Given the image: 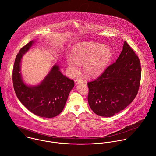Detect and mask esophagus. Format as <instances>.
<instances>
[{
  "mask_svg": "<svg viewBox=\"0 0 156 156\" xmlns=\"http://www.w3.org/2000/svg\"><path fill=\"white\" fill-rule=\"evenodd\" d=\"M83 82V80H80V79H76V80L75 81V84H80V83H82Z\"/></svg>",
  "mask_w": 156,
  "mask_h": 156,
  "instance_id": "esophagus-1",
  "label": "esophagus"
}]
</instances>
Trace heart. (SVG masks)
<instances>
[{"instance_id":"heart-1","label":"heart","mask_w":156,"mask_h":156,"mask_svg":"<svg viewBox=\"0 0 156 156\" xmlns=\"http://www.w3.org/2000/svg\"><path fill=\"white\" fill-rule=\"evenodd\" d=\"M72 56L68 57L66 62L72 73L78 70V63H83L85 73L90 76L101 74L109 63L112 52L107 46L101 44L84 42L76 45L72 51Z\"/></svg>"}]
</instances>
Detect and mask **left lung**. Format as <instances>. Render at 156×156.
<instances>
[{
  "mask_svg": "<svg viewBox=\"0 0 156 156\" xmlns=\"http://www.w3.org/2000/svg\"><path fill=\"white\" fill-rule=\"evenodd\" d=\"M141 75L140 59L125 41L116 62L96 80L87 83V101L92 110L107 117L123 110L137 95Z\"/></svg>",
  "mask_w": 156,
  "mask_h": 156,
  "instance_id": "8db88e82",
  "label": "left lung"
}]
</instances>
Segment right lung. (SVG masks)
I'll return each mask as SVG.
<instances>
[{"mask_svg":"<svg viewBox=\"0 0 156 156\" xmlns=\"http://www.w3.org/2000/svg\"><path fill=\"white\" fill-rule=\"evenodd\" d=\"M36 42L31 41L16 57L12 74L13 87L18 99L30 112L41 117L52 118L62 112L75 83L60 72L57 64L39 84L25 83L21 73V58Z\"/></svg>","mask_w":156,"mask_h":156,"instance_id":"add662e5","label":"right lung"}]
</instances>
